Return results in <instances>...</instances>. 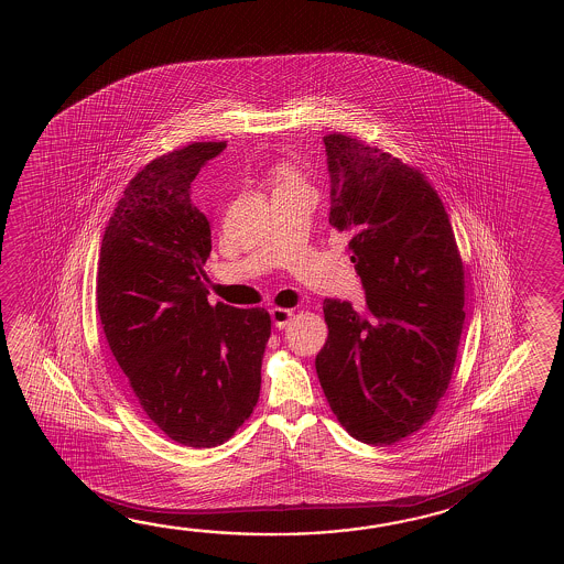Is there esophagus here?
Wrapping results in <instances>:
<instances>
[{"mask_svg":"<svg viewBox=\"0 0 564 564\" xmlns=\"http://www.w3.org/2000/svg\"><path fill=\"white\" fill-rule=\"evenodd\" d=\"M270 314H272V321H274L278 328H284V326L292 321L294 311H292V308H280V306H276V308L270 311Z\"/></svg>","mask_w":564,"mask_h":564,"instance_id":"obj_1","label":"esophagus"}]
</instances>
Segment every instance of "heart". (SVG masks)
I'll use <instances>...</instances> for the list:
<instances>
[{
	"mask_svg": "<svg viewBox=\"0 0 564 564\" xmlns=\"http://www.w3.org/2000/svg\"><path fill=\"white\" fill-rule=\"evenodd\" d=\"M272 181H274V192H284V189H294L300 185H306L300 171L288 163H276L272 169Z\"/></svg>",
	"mask_w": 564,
	"mask_h": 564,
	"instance_id": "obj_1",
	"label": "heart"
}]
</instances>
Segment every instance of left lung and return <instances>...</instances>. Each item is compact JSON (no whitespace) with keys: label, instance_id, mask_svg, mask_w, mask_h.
<instances>
[{"label":"left lung","instance_id":"left-lung-1","mask_svg":"<svg viewBox=\"0 0 564 564\" xmlns=\"http://www.w3.org/2000/svg\"><path fill=\"white\" fill-rule=\"evenodd\" d=\"M330 226L348 238L367 314L324 300L316 372L355 440L391 445L432 420L456 367L464 262L449 216L420 169L345 132L324 137Z\"/></svg>","mask_w":564,"mask_h":564}]
</instances>
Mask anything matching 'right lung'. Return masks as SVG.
Listing matches in <instances>:
<instances>
[{"mask_svg":"<svg viewBox=\"0 0 564 564\" xmlns=\"http://www.w3.org/2000/svg\"><path fill=\"white\" fill-rule=\"evenodd\" d=\"M226 141L192 143L147 163L108 219L96 308L110 352L147 417L187 447L228 442L253 413L272 333L264 308L209 304L212 252L192 181Z\"/></svg>","mask_w":564,"mask_h":564,"instance_id":"add662e5","label":"right lung"}]
</instances>
